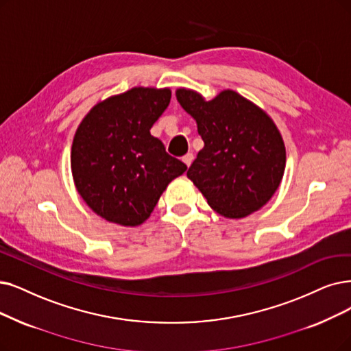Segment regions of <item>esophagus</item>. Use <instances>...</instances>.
Here are the masks:
<instances>
[{
  "label": "esophagus",
  "mask_w": 351,
  "mask_h": 351,
  "mask_svg": "<svg viewBox=\"0 0 351 351\" xmlns=\"http://www.w3.org/2000/svg\"><path fill=\"white\" fill-rule=\"evenodd\" d=\"M183 162H184L187 167L191 165V162H193V154H191V152L186 154V156L183 157Z\"/></svg>",
  "instance_id": "esophagus-1"
}]
</instances>
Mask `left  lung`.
<instances>
[{
    "mask_svg": "<svg viewBox=\"0 0 351 351\" xmlns=\"http://www.w3.org/2000/svg\"><path fill=\"white\" fill-rule=\"evenodd\" d=\"M176 95L197 122L204 143L187 177L208 206L224 217L241 219L268 203L281 184L287 160L272 119L233 90L207 102L189 89Z\"/></svg>",
    "mask_w": 351,
    "mask_h": 351,
    "instance_id": "obj_1",
    "label": "left lung"
}]
</instances>
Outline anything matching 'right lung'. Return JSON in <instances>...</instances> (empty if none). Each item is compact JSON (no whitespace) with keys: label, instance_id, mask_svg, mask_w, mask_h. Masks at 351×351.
Wrapping results in <instances>:
<instances>
[{"label":"right lung","instance_id":"obj_1","mask_svg":"<svg viewBox=\"0 0 351 351\" xmlns=\"http://www.w3.org/2000/svg\"><path fill=\"white\" fill-rule=\"evenodd\" d=\"M170 99V89L134 88L97 104L80 122L70 157L75 186L105 220L141 224L168 183L187 170L149 132Z\"/></svg>","mask_w":351,"mask_h":351}]
</instances>
